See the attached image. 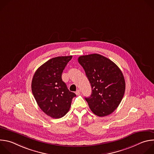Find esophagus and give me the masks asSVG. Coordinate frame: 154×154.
Listing matches in <instances>:
<instances>
[{
	"instance_id": "1",
	"label": "esophagus",
	"mask_w": 154,
	"mask_h": 154,
	"mask_svg": "<svg viewBox=\"0 0 154 154\" xmlns=\"http://www.w3.org/2000/svg\"><path fill=\"white\" fill-rule=\"evenodd\" d=\"M75 94H76V95H80V90H77L76 91H75Z\"/></svg>"
}]
</instances>
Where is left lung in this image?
<instances>
[{
  "instance_id": "left-lung-1",
  "label": "left lung",
  "mask_w": 154,
  "mask_h": 154,
  "mask_svg": "<svg viewBox=\"0 0 154 154\" xmlns=\"http://www.w3.org/2000/svg\"><path fill=\"white\" fill-rule=\"evenodd\" d=\"M78 61L91 83V95L85 97L91 110L100 117L110 115L119 106L125 93L122 71L112 61L97 54L80 56Z\"/></svg>"
}]
</instances>
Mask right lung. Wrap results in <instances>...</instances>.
Returning a JSON list of instances; mask_svg holds the SVG:
<instances>
[{
  "label": "right lung",
  "mask_w": 154,
  "mask_h": 154,
  "mask_svg": "<svg viewBox=\"0 0 154 154\" xmlns=\"http://www.w3.org/2000/svg\"><path fill=\"white\" fill-rule=\"evenodd\" d=\"M72 56L50 59L36 71L32 82L33 96L42 111L58 119L66 114L76 95L69 91L62 80L61 74Z\"/></svg>",
  "instance_id": "1"
}]
</instances>
